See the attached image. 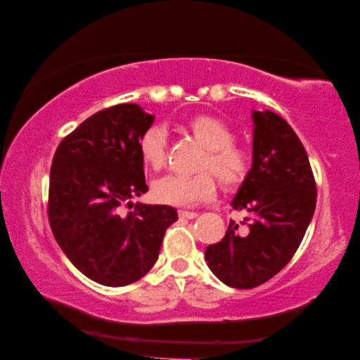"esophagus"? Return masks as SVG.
Returning <instances> with one entry per match:
<instances>
[{
	"label": "esophagus",
	"instance_id": "obj_1",
	"mask_svg": "<svg viewBox=\"0 0 360 360\" xmlns=\"http://www.w3.org/2000/svg\"><path fill=\"white\" fill-rule=\"evenodd\" d=\"M179 215L180 219H188V220H193L198 217L196 212H190V210H179Z\"/></svg>",
	"mask_w": 360,
	"mask_h": 360
}]
</instances>
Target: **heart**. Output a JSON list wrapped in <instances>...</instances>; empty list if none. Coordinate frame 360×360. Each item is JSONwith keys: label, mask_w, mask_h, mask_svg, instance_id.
Wrapping results in <instances>:
<instances>
[{"label": "heart", "mask_w": 360, "mask_h": 360, "mask_svg": "<svg viewBox=\"0 0 360 360\" xmlns=\"http://www.w3.org/2000/svg\"><path fill=\"white\" fill-rule=\"evenodd\" d=\"M188 127L207 148L204 167H210L225 185H234L245 176L250 166L249 153L233 145L231 131L214 116H196ZM167 134L162 127L153 126L139 141L140 158L146 167L159 170L166 162ZM215 176L210 170H201L193 175L167 174L153 181V199L161 204L191 207L214 196Z\"/></svg>", "instance_id": "1"}]
</instances>
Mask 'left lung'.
Returning <instances> with one entry per match:
<instances>
[{
  "label": "left lung",
  "mask_w": 360,
  "mask_h": 360,
  "mask_svg": "<svg viewBox=\"0 0 360 360\" xmlns=\"http://www.w3.org/2000/svg\"><path fill=\"white\" fill-rule=\"evenodd\" d=\"M252 166L233 198L244 221L205 249V262L223 284L252 288L290 262L316 209V184L304 146L284 117L252 110Z\"/></svg>",
  "instance_id": "1"
}]
</instances>
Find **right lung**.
I'll return each mask as SVG.
<instances>
[{"label": "right lung", "instance_id": "right-lung-1", "mask_svg": "<svg viewBox=\"0 0 360 360\" xmlns=\"http://www.w3.org/2000/svg\"><path fill=\"white\" fill-rule=\"evenodd\" d=\"M155 116L137 103L98 111L65 137L52 159L49 223L65 255L107 287L139 281L156 263L166 229L179 220L170 205H120L148 191L139 141Z\"/></svg>", "mask_w": 360, "mask_h": 360}]
</instances>
